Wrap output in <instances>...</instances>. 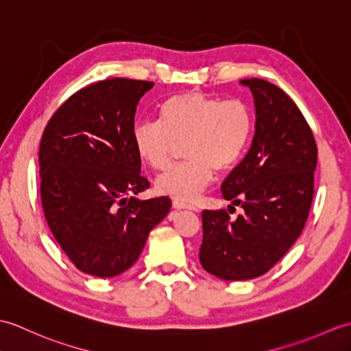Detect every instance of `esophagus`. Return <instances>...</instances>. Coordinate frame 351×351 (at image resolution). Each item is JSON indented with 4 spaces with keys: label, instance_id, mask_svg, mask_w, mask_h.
<instances>
[{
    "label": "esophagus",
    "instance_id": "1",
    "mask_svg": "<svg viewBox=\"0 0 351 351\" xmlns=\"http://www.w3.org/2000/svg\"><path fill=\"white\" fill-rule=\"evenodd\" d=\"M173 208L175 210H178V211H181V210H189V211H197V208L196 206H193V205H190V204H184V202H173Z\"/></svg>",
    "mask_w": 351,
    "mask_h": 351
}]
</instances>
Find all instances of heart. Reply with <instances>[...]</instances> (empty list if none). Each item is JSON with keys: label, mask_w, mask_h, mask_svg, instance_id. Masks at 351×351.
Here are the masks:
<instances>
[{"label": "heart", "mask_w": 351, "mask_h": 351, "mask_svg": "<svg viewBox=\"0 0 351 351\" xmlns=\"http://www.w3.org/2000/svg\"><path fill=\"white\" fill-rule=\"evenodd\" d=\"M160 122H140L132 140L138 156L154 170H166L176 145L187 160L156 180V190L182 202L200 196L214 180V169L226 171L249 145L253 117L240 99L221 101L202 92L170 96L158 108Z\"/></svg>", "instance_id": "b5f03b06"}]
</instances>
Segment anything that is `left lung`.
<instances>
[{"mask_svg":"<svg viewBox=\"0 0 351 351\" xmlns=\"http://www.w3.org/2000/svg\"><path fill=\"white\" fill-rule=\"evenodd\" d=\"M240 84L253 95L255 136L221 195L243 214L202 211L199 250L202 267L223 280L259 278L291 249L308 220L317 169L314 134L293 99L265 80Z\"/></svg>","mask_w":351,"mask_h":351,"instance_id":"8db88e82","label":"left lung"}]
</instances>
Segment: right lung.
I'll use <instances>...</instances> for the list:
<instances>
[{
  "label": "right lung",
  "mask_w": 351,
  "mask_h": 351,
  "mask_svg": "<svg viewBox=\"0 0 351 351\" xmlns=\"http://www.w3.org/2000/svg\"><path fill=\"white\" fill-rule=\"evenodd\" d=\"M151 81L111 78L81 88L43 131L39 166L43 213L78 270L114 278L132 267L147 235L170 211L149 187L132 140L134 116Z\"/></svg>",
  "instance_id": "right-lung-1"
}]
</instances>
